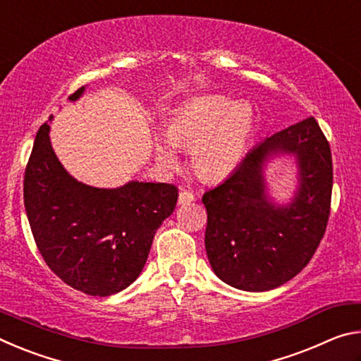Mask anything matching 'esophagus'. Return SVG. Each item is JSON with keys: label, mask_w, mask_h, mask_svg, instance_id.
Returning a JSON list of instances; mask_svg holds the SVG:
<instances>
[{"label": "esophagus", "mask_w": 361, "mask_h": 361, "mask_svg": "<svg viewBox=\"0 0 361 361\" xmlns=\"http://www.w3.org/2000/svg\"><path fill=\"white\" fill-rule=\"evenodd\" d=\"M195 197H194V194L191 192V191H185V189H181L180 191V195H178V204H189V202H192Z\"/></svg>", "instance_id": "esophagus-1"}]
</instances>
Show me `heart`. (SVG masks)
I'll list each match as a JSON object with an SVG mask.
<instances>
[{
	"instance_id": "obj_1",
	"label": "heart",
	"mask_w": 361,
	"mask_h": 361,
	"mask_svg": "<svg viewBox=\"0 0 361 361\" xmlns=\"http://www.w3.org/2000/svg\"><path fill=\"white\" fill-rule=\"evenodd\" d=\"M253 126L255 113L248 102L231 103L228 97L209 95L175 109L164 126V135L175 148L191 149L192 167L204 180H218L239 166ZM169 145L159 137L154 140L159 166L173 172L178 157Z\"/></svg>"
}]
</instances>
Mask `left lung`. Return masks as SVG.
Returning a JSON list of instances; mask_svg holds the SVG:
<instances>
[{"instance_id": "left-lung-1", "label": "left lung", "mask_w": 361, "mask_h": 361, "mask_svg": "<svg viewBox=\"0 0 361 361\" xmlns=\"http://www.w3.org/2000/svg\"><path fill=\"white\" fill-rule=\"evenodd\" d=\"M295 155L300 186L292 202L268 197L264 166ZM333 162L319 122L307 118L267 137L221 185L207 191L205 250L213 272L234 288L267 291L298 276L325 234Z\"/></svg>"}]
</instances>
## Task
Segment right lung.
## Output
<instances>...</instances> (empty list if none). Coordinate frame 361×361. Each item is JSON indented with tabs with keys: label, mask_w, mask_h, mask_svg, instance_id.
<instances>
[{
	"label": "right lung",
	"mask_w": 361,
	"mask_h": 361,
	"mask_svg": "<svg viewBox=\"0 0 361 361\" xmlns=\"http://www.w3.org/2000/svg\"><path fill=\"white\" fill-rule=\"evenodd\" d=\"M82 92L78 89L70 100ZM49 130L46 122L36 133L23 180L36 247L71 288L90 296L114 295L143 271L156 231L175 210L178 189L143 181L114 189L84 185L60 164Z\"/></svg>",
	"instance_id": "add662e5"
}]
</instances>
